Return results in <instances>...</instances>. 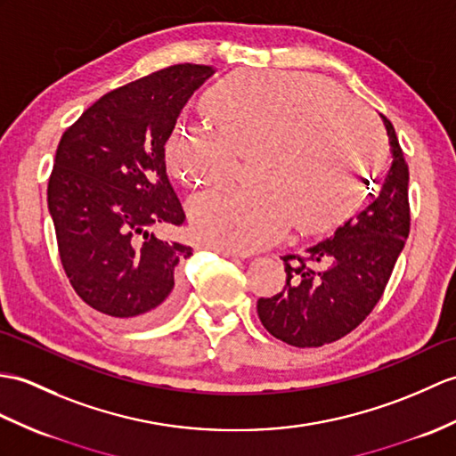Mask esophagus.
<instances>
[{"mask_svg": "<svg viewBox=\"0 0 456 456\" xmlns=\"http://www.w3.org/2000/svg\"><path fill=\"white\" fill-rule=\"evenodd\" d=\"M204 248H208V250H214V252H219L221 256H248L247 252L229 250V248H224V247H216V245H204Z\"/></svg>", "mask_w": 456, "mask_h": 456, "instance_id": "1", "label": "esophagus"}]
</instances>
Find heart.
Masks as SVG:
<instances>
[{"label": "heart", "instance_id": "obj_1", "mask_svg": "<svg viewBox=\"0 0 456 456\" xmlns=\"http://www.w3.org/2000/svg\"><path fill=\"white\" fill-rule=\"evenodd\" d=\"M216 130L180 126L167 143L171 173L188 188L217 184L252 159V188L196 196L190 219L209 245L252 250L293 225L334 227L362 202L385 145L375 118L332 81L299 71H235L209 89Z\"/></svg>", "mask_w": 456, "mask_h": 456}]
</instances>
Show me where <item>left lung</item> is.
Wrapping results in <instances>:
<instances>
[{
  "label": "left lung",
  "mask_w": 456,
  "mask_h": 456,
  "mask_svg": "<svg viewBox=\"0 0 456 456\" xmlns=\"http://www.w3.org/2000/svg\"><path fill=\"white\" fill-rule=\"evenodd\" d=\"M383 120L393 163L380 183L373 180L371 200L338 225L334 235L303 254H285L283 291L258 299L264 328L285 344L319 347L340 340L383 297L410 232L408 163L395 126L387 116Z\"/></svg>",
  "instance_id": "obj_1"
}]
</instances>
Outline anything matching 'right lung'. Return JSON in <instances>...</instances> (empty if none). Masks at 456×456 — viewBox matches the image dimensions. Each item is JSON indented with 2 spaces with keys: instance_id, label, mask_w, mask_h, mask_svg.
I'll list each match as a JSON object with an SVG mask.
<instances>
[{
  "instance_id": "1",
  "label": "right lung",
  "mask_w": 456,
  "mask_h": 456,
  "mask_svg": "<svg viewBox=\"0 0 456 456\" xmlns=\"http://www.w3.org/2000/svg\"><path fill=\"white\" fill-rule=\"evenodd\" d=\"M211 66L176 63L114 89L63 132L48 180L63 272L79 297L112 321L153 324L184 289L192 248L150 227L183 225L165 143Z\"/></svg>"
}]
</instances>
